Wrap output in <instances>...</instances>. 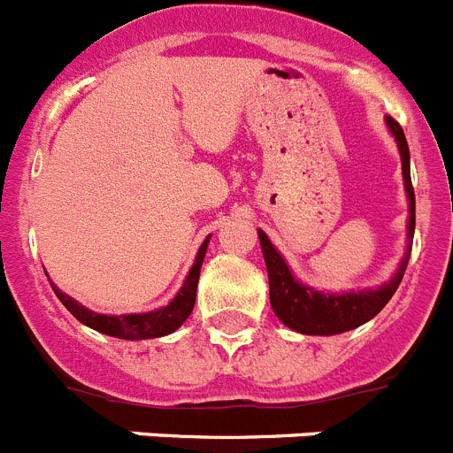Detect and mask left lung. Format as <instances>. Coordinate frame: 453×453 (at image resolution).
Segmentation results:
<instances>
[{
  "label": "left lung",
  "instance_id": "1",
  "mask_svg": "<svg viewBox=\"0 0 453 453\" xmlns=\"http://www.w3.org/2000/svg\"><path fill=\"white\" fill-rule=\"evenodd\" d=\"M390 133L395 135L402 156V171H404V187L409 194V239H413L415 232V191L411 185V160L409 144H406L404 130L390 115H386ZM259 242H262L264 259L268 268V287H271V307L275 316L282 320L287 327L296 329L300 334H311V336H332V334H343L358 325L368 323L370 318L377 316L381 309L388 304L393 293L397 291L402 277H404L406 264L411 257V242L406 250L402 266L395 273L388 284L379 287L377 291H357V293H320L313 288L303 287L288 271L282 255L273 248L268 236L259 230Z\"/></svg>",
  "mask_w": 453,
  "mask_h": 453
}]
</instances>
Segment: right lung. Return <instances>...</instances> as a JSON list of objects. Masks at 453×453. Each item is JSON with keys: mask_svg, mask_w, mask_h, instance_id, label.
I'll list each match as a JSON object with an SVG mask.
<instances>
[{"mask_svg": "<svg viewBox=\"0 0 453 453\" xmlns=\"http://www.w3.org/2000/svg\"><path fill=\"white\" fill-rule=\"evenodd\" d=\"M207 243H210V236L203 242L201 250L196 255V262L191 266L189 275H187L185 284L178 291V296L171 300L166 307L157 309V311L149 313H130V316H105V313H95L85 309L83 304H79L74 297H69L67 293H63L60 288H56L54 293L58 296L60 303L67 307V311L81 320L88 327L96 329L101 334H108V336L115 338H126V341H142V338H157L166 336V334L176 332L187 318H189L194 303H196V288H198V277H201V266L203 257H205Z\"/></svg>", "mask_w": 453, "mask_h": 453, "instance_id": "obj_1", "label": "right lung"}]
</instances>
